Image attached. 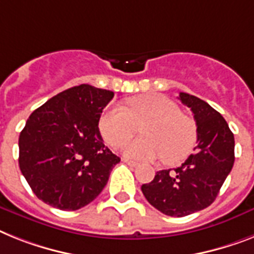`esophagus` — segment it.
<instances>
[{
    "label": "esophagus",
    "mask_w": 254,
    "mask_h": 254,
    "mask_svg": "<svg viewBox=\"0 0 254 254\" xmlns=\"http://www.w3.org/2000/svg\"><path fill=\"white\" fill-rule=\"evenodd\" d=\"M123 161H125V162L127 163V165H129V166H132V167H136V166H139V162H136V161L127 160V158H126V160H123Z\"/></svg>",
    "instance_id": "1"
}]
</instances>
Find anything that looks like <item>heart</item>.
<instances>
[{"label":"heart","mask_w":254,"mask_h":254,"mask_svg":"<svg viewBox=\"0 0 254 254\" xmlns=\"http://www.w3.org/2000/svg\"><path fill=\"white\" fill-rule=\"evenodd\" d=\"M137 128L142 137L125 148L128 157L152 160L161 154L163 162L174 163L183 158L194 140V125L171 100L162 94H144L131 98L127 112L108 109L100 118V131L113 146H122Z\"/></svg>","instance_id":"obj_1"}]
</instances>
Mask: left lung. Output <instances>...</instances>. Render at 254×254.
I'll list each match as a JSON object with an SVG mask.
<instances>
[{
  "label": "left lung",
  "instance_id": "1",
  "mask_svg": "<svg viewBox=\"0 0 254 254\" xmlns=\"http://www.w3.org/2000/svg\"><path fill=\"white\" fill-rule=\"evenodd\" d=\"M197 126L194 153L177 169L161 170L141 190L152 206L170 217H186L215 200L235 161V140L227 122L207 102L180 92Z\"/></svg>",
  "mask_w": 254,
  "mask_h": 254
}]
</instances>
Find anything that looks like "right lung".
Masks as SVG:
<instances>
[{"instance_id": "obj_1", "label": "right lung", "mask_w": 254, "mask_h": 254, "mask_svg": "<svg viewBox=\"0 0 254 254\" xmlns=\"http://www.w3.org/2000/svg\"><path fill=\"white\" fill-rule=\"evenodd\" d=\"M112 91L80 84L29 115L19 136V167L33 193L50 206L77 210L101 193L121 161L105 146L98 122Z\"/></svg>"}]
</instances>
